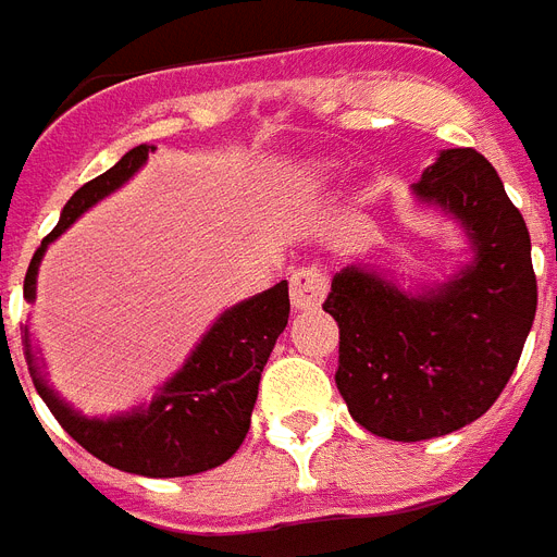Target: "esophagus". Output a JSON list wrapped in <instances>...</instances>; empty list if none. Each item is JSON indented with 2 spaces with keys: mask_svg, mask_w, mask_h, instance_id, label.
Masks as SVG:
<instances>
[{
  "mask_svg": "<svg viewBox=\"0 0 557 557\" xmlns=\"http://www.w3.org/2000/svg\"><path fill=\"white\" fill-rule=\"evenodd\" d=\"M327 293V275L319 267H301L290 275V301L296 310H315Z\"/></svg>",
  "mask_w": 557,
  "mask_h": 557,
  "instance_id": "1",
  "label": "esophagus"
}]
</instances>
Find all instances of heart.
<instances>
[{"label":"heart","mask_w":557,"mask_h":557,"mask_svg":"<svg viewBox=\"0 0 557 557\" xmlns=\"http://www.w3.org/2000/svg\"><path fill=\"white\" fill-rule=\"evenodd\" d=\"M307 181H310L313 186H322L324 181H327V175H324L322 166H313V169H307Z\"/></svg>","instance_id":"obj_1"}]
</instances>
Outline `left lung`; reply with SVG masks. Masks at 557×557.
<instances>
[{
    "label": "left lung",
    "mask_w": 557,
    "mask_h": 557,
    "mask_svg": "<svg viewBox=\"0 0 557 557\" xmlns=\"http://www.w3.org/2000/svg\"><path fill=\"white\" fill-rule=\"evenodd\" d=\"M413 198L462 226L469 264L420 293L350 264L324 301L339 324L336 388L350 417L397 443L483 417L518 368L537 307L527 221L483 154L443 149Z\"/></svg>",
    "instance_id": "8db88e82"
}]
</instances>
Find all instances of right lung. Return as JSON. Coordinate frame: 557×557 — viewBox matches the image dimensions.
I'll return each mask as SVG.
<instances>
[{
	"instance_id": "right-lung-1",
	"label": "right lung",
	"mask_w": 557,
	"mask_h": 557,
	"mask_svg": "<svg viewBox=\"0 0 557 557\" xmlns=\"http://www.w3.org/2000/svg\"><path fill=\"white\" fill-rule=\"evenodd\" d=\"M149 152H154V146L140 144L128 149L109 172L71 195V201L62 207L60 224L42 238L39 250L30 258L25 273V299H37L39 261L46 256L48 244L57 242L86 209L126 184L149 160ZM287 282L238 301L218 315L184 368L160 385L152 403L109 420L83 417L69 403H62L60 394L39 373L28 324L22 327V345L37 394L88 455L128 474L186 478L226 462L244 443L250 431L261 371L273 354L278 333L287 327Z\"/></svg>"
}]
</instances>
